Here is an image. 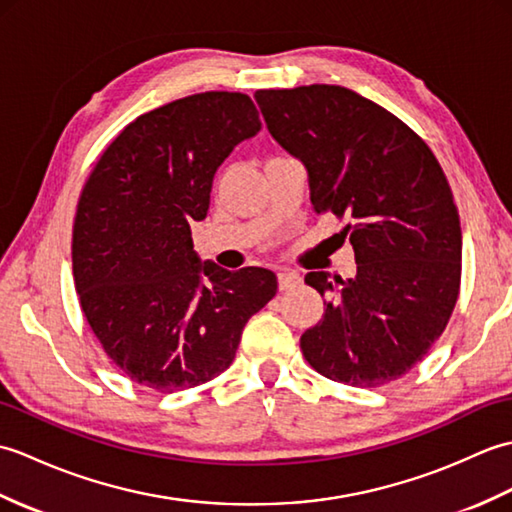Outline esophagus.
<instances>
[{
	"label": "esophagus",
	"instance_id": "obj_1",
	"mask_svg": "<svg viewBox=\"0 0 512 512\" xmlns=\"http://www.w3.org/2000/svg\"><path fill=\"white\" fill-rule=\"evenodd\" d=\"M277 281H279V290H292L301 286V275L290 273V270H279Z\"/></svg>",
	"mask_w": 512,
	"mask_h": 512
}]
</instances>
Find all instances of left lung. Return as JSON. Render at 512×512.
Here are the masks:
<instances>
[{
	"label": "left lung",
	"instance_id": "left-lung-1",
	"mask_svg": "<svg viewBox=\"0 0 512 512\" xmlns=\"http://www.w3.org/2000/svg\"><path fill=\"white\" fill-rule=\"evenodd\" d=\"M268 132L308 169L314 213L347 220L356 277L306 284L325 303L301 334L317 372L383 387L429 354L447 328L462 277V231L447 176L398 116L341 85L257 90Z\"/></svg>",
	"mask_w": 512,
	"mask_h": 512
}]
</instances>
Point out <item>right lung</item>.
I'll list each match as a JSON object with an SVG mask.
<instances>
[{"instance_id":"right-lung-1","label":"right lung","mask_w":512,"mask_h":512,"mask_svg":"<svg viewBox=\"0 0 512 512\" xmlns=\"http://www.w3.org/2000/svg\"><path fill=\"white\" fill-rule=\"evenodd\" d=\"M259 129L246 94L184 96L129 123L85 182L74 288L105 354L138 385L173 394L220 376L246 321L275 297V273L200 264L191 239L217 167Z\"/></svg>"}]
</instances>
